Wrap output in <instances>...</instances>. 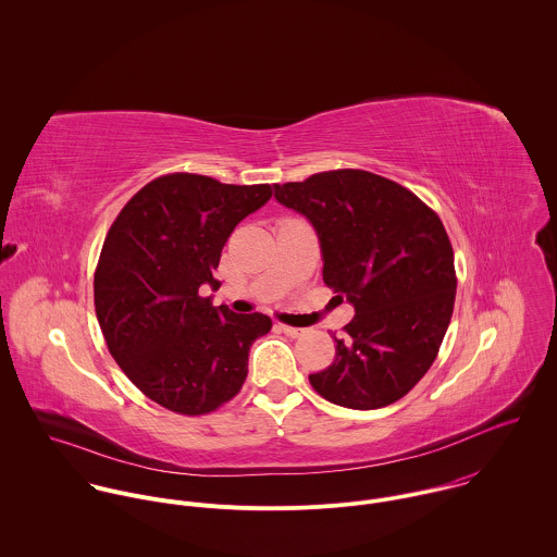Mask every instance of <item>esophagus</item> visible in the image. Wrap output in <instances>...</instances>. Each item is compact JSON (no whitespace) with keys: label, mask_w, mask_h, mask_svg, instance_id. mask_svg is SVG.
<instances>
[{"label":"esophagus","mask_w":557,"mask_h":557,"mask_svg":"<svg viewBox=\"0 0 557 557\" xmlns=\"http://www.w3.org/2000/svg\"><path fill=\"white\" fill-rule=\"evenodd\" d=\"M278 327H281V332H285V334L292 336V338H298V336L305 334L302 327H294V325H287V323H278Z\"/></svg>","instance_id":"obj_1"}]
</instances>
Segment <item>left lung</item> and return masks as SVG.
Instances as JSON below:
<instances>
[{"mask_svg": "<svg viewBox=\"0 0 557 557\" xmlns=\"http://www.w3.org/2000/svg\"><path fill=\"white\" fill-rule=\"evenodd\" d=\"M274 197L313 223L323 283L356 309L334 362L309 375L313 391L349 409L405 397L435 362L455 309V252L440 216L362 169L274 184Z\"/></svg>", "mask_w": 557, "mask_h": 557, "instance_id": "left-lung-1", "label": "left lung"}]
</instances>
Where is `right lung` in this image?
I'll list each match as a JSON object with an SVG mask.
<instances>
[{"instance_id": "1", "label": "right lung", "mask_w": 557, "mask_h": 557, "mask_svg": "<svg viewBox=\"0 0 557 557\" xmlns=\"http://www.w3.org/2000/svg\"><path fill=\"white\" fill-rule=\"evenodd\" d=\"M270 184H223L199 173L148 182L113 221L94 272V307L113 360L154 403L203 416L238 395L255 338L272 327L199 294L242 219Z\"/></svg>"}]
</instances>
